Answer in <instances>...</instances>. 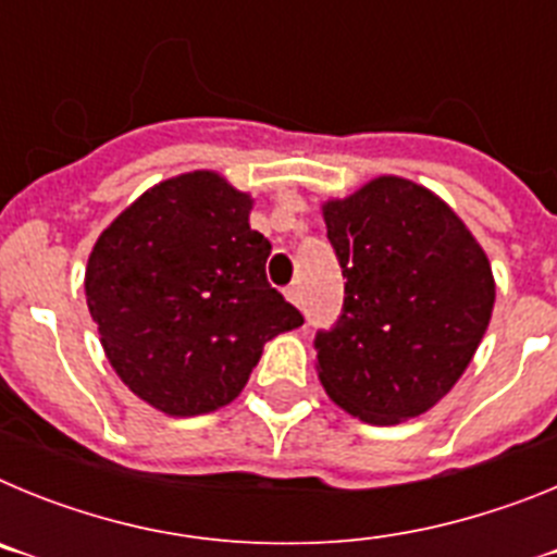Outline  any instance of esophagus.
Returning <instances> with one entry per match:
<instances>
[{"label":"esophagus","instance_id":"34e87169","mask_svg":"<svg viewBox=\"0 0 557 557\" xmlns=\"http://www.w3.org/2000/svg\"><path fill=\"white\" fill-rule=\"evenodd\" d=\"M284 293H287V298L295 304V307H304V295H301V287H298V284H289Z\"/></svg>","mask_w":557,"mask_h":557}]
</instances>
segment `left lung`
I'll return each mask as SVG.
<instances>
[{
    "instance_id": "1",
    "label": "left lung",
    "mask_w": 557,
    "mask_h": 557,
    "mask_svg": "<svg viewBox=\"0 0 557 557\" xmlns=\"http://www.w3.org/2000/svg\"><path fill=\"white\" fill-rule=\"evenodd\" d=\"M346 278L343 312L314 334L318 376L373 426L437 405L469 368L494 309L485 250L455 211L405 178L323 206Z\"/></svg>"
}]
</instances>
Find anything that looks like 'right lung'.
<instances>
[{
    "instance_id": "right-lung-1",
    "label": "right lung",
    "mask_w": 557,
    "mask_h": 557,
    "mask_svg": "<svg viewBox=\"0 0 557 557\" xmlns=\"http://www.w3.org/2000/svg\"><path fill=\"white\" fill-rule=\"evenodd\" d=\"M248 214L218 172H186L127 206L88 256V312L113 371L166 416L234 401L264 343L304 323L270 287V243Z\"/></svg>"
}]
</instances>
